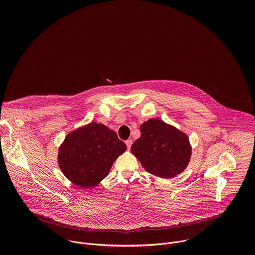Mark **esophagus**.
<instances>
[{"instance_id": "34e87169", "label": "esophagus", "mask_w": 255, "mask_h": 255, "mask_svg": "<svg viewBox=\"0 0 255 255\" xmlns=\"http://www.w3.org/2000/svg\"><path fill=\"white\" fill-rule=\"evenodd\" d=\"M125 143H126V145H127V148H128V149H130L131 145H132V143H133V142H132V140H131V139H128V140H126V141H125Z\"/></svg>"}]
</instances>
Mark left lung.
I'll return each mask as SVG.
<instances>
[{
  "label": "left lung",
  "mask_w": 255,
  "mask_h": 255,
  "mask_svg": "<svg viewBox=\"0 0 255 255\" xmlns=\"http://www.w3.org/2000/svg\"><path fill=\"white\" fill-rule=\"evenodd\" d=\"M141 136L132 144L131 152L149 173L170 178L189 164L192 147L189 137L159 119H150L140 127Z\"/></svg>",
  "instance_id": "1"
}]
</instances>
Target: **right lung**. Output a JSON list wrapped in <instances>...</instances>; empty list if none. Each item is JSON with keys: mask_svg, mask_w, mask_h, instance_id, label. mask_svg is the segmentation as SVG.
I'll return each instance as SVG.
<instances>
[{"mask_svg": "<svg viewBox=\"0 0 255 255\" xmlns=\"http://www.w3.org/2000/svg\"><path fill=\"white\" fill-rule=\"evenodd\" d=\"M126 149L115 131L92 122L65 137L58 150V164L71 183L83 189L93 188Z\"/></svg>", "mask_w": 255, "mask_h": 255, "instance_id": "add662e5", "label": "right lung"}]
</instances>
